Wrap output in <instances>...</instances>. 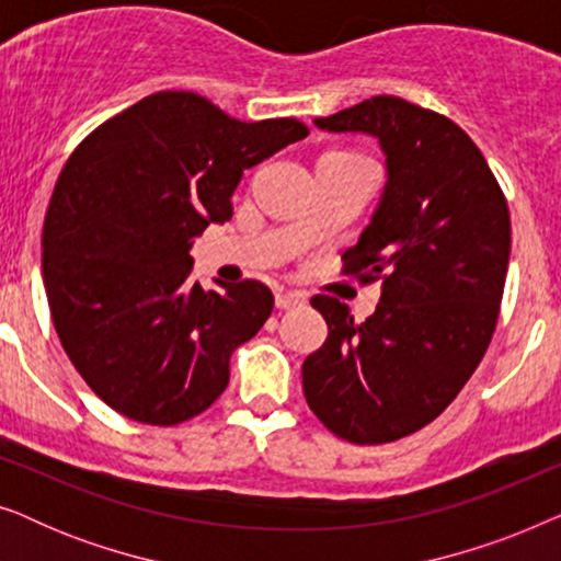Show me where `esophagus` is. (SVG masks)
I'll use <instances>...</instances> for the list:
<instances>
[{
    "mask_svg": "<svg viewBox=\"0 0 561 561\" xmlns=\"http://www.w3.org/2000/svg\"><path fill=\"white\" fill-rule=\"evenodd\" d=\"M306 301H309V298H306L301 290H278V294H275V306H278L280 311L296 309V306H304Z\"/></svg>",
    "mask_w": 561,
    "mask_h": 561,
    "instance_id": "1",
    "label": "esophagus"
}]
</instances>
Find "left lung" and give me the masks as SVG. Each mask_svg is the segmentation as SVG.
<instances>
[{
    "mask_svg": "<svg viewBox=\"0 0 561 561\" xmlns=\"http://www.w3.org/2000/svg\"><path fill=\"white\" fill-rule=\"evenodd\" d=\"M317 125L378 137L388 183L370 227L342 255V275L380 283V304L355 321L334 296L311 298L329 334L306 357L304 396L340 439L396 442L455 401L493 340L508 202L478 145L439 112L373 96Z\"/></svg>",
    "mask_w": 561,
    "mask_h": 561,
    "instance_id": "1",
    "label": "left lung"
}]
</instances>
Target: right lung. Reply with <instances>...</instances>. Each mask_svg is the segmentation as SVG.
Masks as SVG:
<instances>
[{
  "instance_id": "add662e5",
  "label": "right lung",
  "mask_w": 561,
  "mask_h": 561,
  "mask_svg": "<svg viewBox=\"0 0 561 561\" xmlns=\"http://www.w3.org/2000/svg\"><path fill=\"white\" fill-rule=\"evenodd\" d=\"M309 135L158 91L76 145L43 225L50 319L87 386L122 416L175 426L225 393L229 359L273 311L260 280H191V240L232 217L244 168Z\"/></svg>"
}]
</instances>
